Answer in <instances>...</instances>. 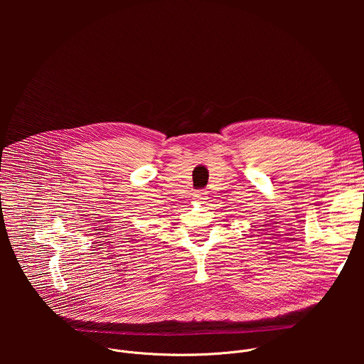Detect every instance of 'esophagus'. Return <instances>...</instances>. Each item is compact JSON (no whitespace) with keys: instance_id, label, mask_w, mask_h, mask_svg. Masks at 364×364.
Returning a JSON list of instances; mask_svg holds the SVG:
<instances>
[{"instance_id":"34e87169","label":"esophagus","mask_w":364,"mask_h":364,"mask_svg":"<svg viewBox=\"0 0 364 364\" xmlns=\"http://www.w3.org/2000/svg\"><path fill=\"white\" fill-rule=\"evenodd\" d=\"M193 198H194L196 201L201 203V201H204V200L207 198V191H203V190H200V191H197V193L193 196Z\"/></svg>"}]
</instances>
